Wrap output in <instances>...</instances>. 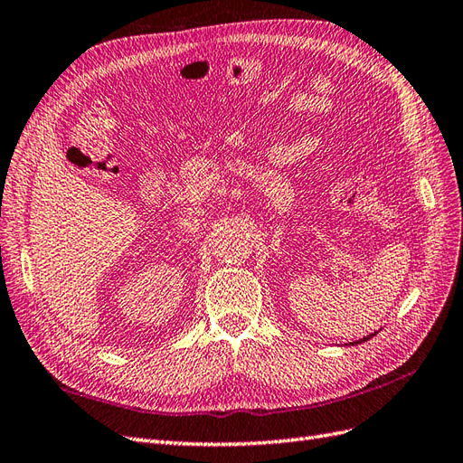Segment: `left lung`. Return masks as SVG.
<instances>
[{"label":"left lung","mask_w":463,"mask_h":463,"mask_svg":"<svg viewBox=\"0 0 463 463\" xmlns=\"http://www.w3.org/2000/svg\"><path fill=\"white\" fill-rule=\"evenodd\" d=\"M375 334H369L367 337H364V340H357V342H354V344H362V342H367V340H371V337H373Z\"/></svg>","instance_id":"left-lung-1"}]
</instances>
